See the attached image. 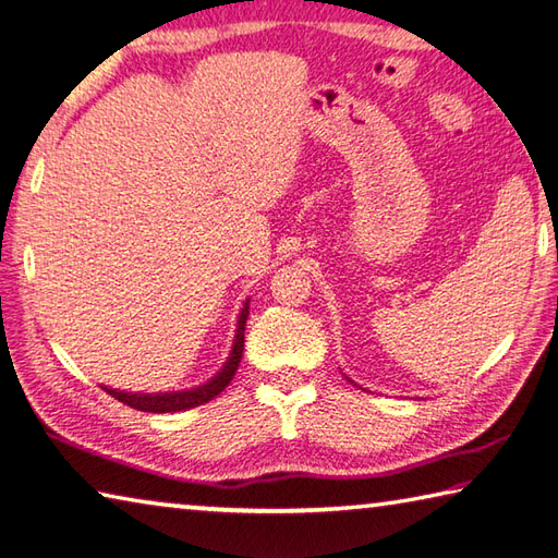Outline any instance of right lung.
Listing matches in <instances>:
<instances>
[{
  "mask_svg": "<svg viewBox=\"0 0 558 558\" xmlns=\"http://www.w3.org/2000/svg\"><path fill=\"white\" fill-rule=\"evenodd\" d=\"M246 316H248V302L244 304V310L240 314V322H236V336H234V345H232L230 360L225 362L222 372L218 376H213L208 384L198 386V388H192V390H180V393H158V396L124 393V390H112V388H102V390H108L112 398L124 402V405H129V408L141 410V412H180V410L204 405V402H208V400H213V398L222 393L225 386L232 381L236 366H240L242 352H244Z\"/></svg>",
  "mask_w": 558,
  "mask_h": 558,
  "instance_id": "add662e5",
  "label": "right lung"
}]
</instances>
